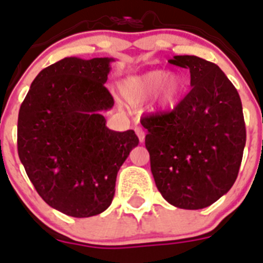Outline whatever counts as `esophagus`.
Listing matches in <instances>:
<instances>
[{"mask_svg":"<svg viewBox=\"0 0 263 263\" xmlns=\"http://www.w3.org/2000/svg\"><path fill=\"white\" fill-rule=\"evenodd\" d=\"M135 132H136L137 137H139L140 143H143L144 140H145V132H144V129L140 126H136L135 127Z\"/></svg>","mask_w":263,"mask_h":263,"instance_id":"34e87169","label":"esophagus"}]
</instances>
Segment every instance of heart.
I'll return each mask as SVG.
<instances>
[{"label": "heart", "mask_w": 263, "mask_h": 263, "mask_svg": "<svg viewBox=\"0 0 263 263\" xmlns=\"http://www.w3.org/2000/svg\"><path fill=\"white\" fill-rule=\"evenodd\" d=\"M181 92V80L178 75H166L165 71L154 70L141 75L128 76L120 84V95L124 102L139 106L156 96L162 107L171 106Z\"/></svg>", "instance_id": "b5f03b06"}]
</instances>
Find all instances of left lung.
<instances>
[{"instance_id": "obj_1", "label": "left lung", "mask_w": 263, "mask_h": 263, "mask_svg": "<svg viewBox=\"0 0 263 263\" xmlns=\"http://www.w3.org/2000/svg\"><path fill=\"white\" fill-rule=\"evenodd\" d=\"M168 62L190 68L191 92L166 112L141 120L154 181L180 209L210 206L231 190L247 141L241 100L215 63L196 55Z\"/></svg>"}]
</instances>
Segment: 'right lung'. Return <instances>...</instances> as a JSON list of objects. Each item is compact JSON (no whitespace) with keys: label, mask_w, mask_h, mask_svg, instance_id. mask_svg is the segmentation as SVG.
<instances>
[{"label":"right lung","mask_w":263,"mask_h":263,"mask_svg":"<svg viewBox=\"0 0 263 263\" xmlns=\"http://www.w3.org/2000/svg\"><path fill=\"white\" fill-rule=\"evenodd\" d=\"M112 58L67 57L32 82L18 117V154L53 209L75 218L105 212L120 166L137 146L132 129L111 131L101 111L114 98L105 83Z\"/></svg>","instance_id":"obj_1"}]
</instances>
